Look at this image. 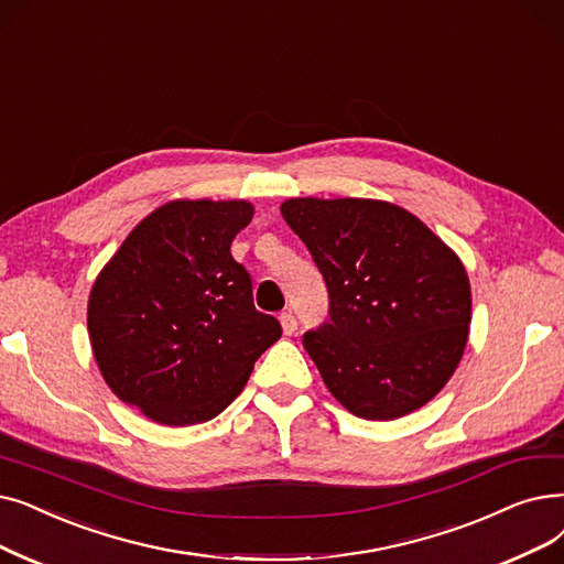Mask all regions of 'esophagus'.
<instances>
[{
    "instance_id": "esophagus-1",
    "label": "esophagus",
    "mask_w": 564,
    "mask_h": 564,
    "mask_svg": "<svg viewBox=\"0 0 564 564\" xmlns=\"http://www.w3.org/2000/svg\"><path fill=\"white\" fill-rule=\"evenodd\" d=\"M279 321H281V327H283V334H285V336L295 334V329H297V317H295V315H292L290 311H285V313L279 315Z\"/></svg>"
}]
</instances>
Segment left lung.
Returning <instances> with one entry per match:
<instances>
[{
	"label": "left lung",
	"mask_w": 564,
	"mask_h": 564,
	"mask_svg": "<svg viewBox=\"0 0 564 564\" xmlns=\"http://www.w3.org/2000/svg\"><path fill=\"white\" fill-rule=\"evenodd\" d=\"M285 224L329 290V323L304 334L332 397L361 420L426 405L468 343L473 295L460 258L417 216L369 198H290Z\"/></svg>",
	"instance_id": "left-lung-1"
}]
</instances>
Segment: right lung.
<instances>
[{"mask_svg": "<svg viewBox=\"0 0 564 564\" xmlns=\"http://www.w3.org/2000/svg\"><path fill=\"white\" fill-rule=\"evenodd\" d=\"M253 218L247 200H173L129 232L96 276L87 329L112 394L163 426L214 420L281 338L256 311L230 243Z\"/></svg>", "mask_w": 564, "mask_h": 564, "instance_id": "right-lung-1", "label": "right lung"}]
</instances>
